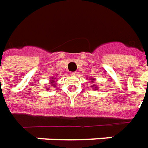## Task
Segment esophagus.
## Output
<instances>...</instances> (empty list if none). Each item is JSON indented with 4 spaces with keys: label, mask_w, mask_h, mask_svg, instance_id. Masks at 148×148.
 <instances>
[{
    "label": "esophagus",
    "mask_w": 148,
    "mask_h": 148,
    "mask_svg": "<svg viewBox=\"0 0 148 148\" xmlns=\"http://www.w3.org/2000/svg\"><path fill=\"white\" fill-rule=\"evenodd\" d=\"M71 75H72V76H76V75H77V72H71Z\"/></svg>",
    "instance_id": "1"
}]
</instances>
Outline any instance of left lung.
Instances as JSON below:
<instances>
[{
  "instance_id": "1",
  "label": "left lung",
  "mask_w": 148,
  "mask_h": 148,
  "mask_svg": "<svg viewBox=\"0 0 148 148\" xmlns=\"http://www.w3.org/2000/svg\"><path fill=\"white\" fill-rule=\"evenodd\" d=\"M92 87H93V86H92ZM97 86H94V89H97Z\"/></svg>"
}]
</instances>
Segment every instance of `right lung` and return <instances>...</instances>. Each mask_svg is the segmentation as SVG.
Wrapping results in <instances>:
<instances>
[{
	"label": "right lung",
	"instance_id": "right-lung-1",
	"mask_svg": "<svg viewBox=\"0 0 148 148\" xmlns=\"http://www.w3.org/2000/svg\"><path fill=\"white\" fill-rule=\"evenodd\" d=\"M51 79H56V78H54V77H51ZM51 84H53V83H54V81H51ZM51 86H53V87H56V85H55V84H51Z\"/></svg>",
	"mask_w": 148,
	"mask_h": 148
}]
</instances>
